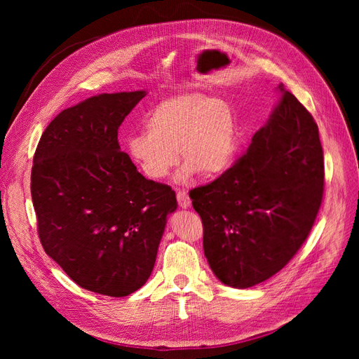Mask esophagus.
Returning <instances> with one entry per match:
<instances>
[{
  "label": "esophagus",
  "mask_w": 359,
  "mask_h": 359,
  "mask_svg": "<svg viewBox=\"0 0 359 359\" xmlns=\"http://www.w3.org/2000/svg\"><path fill=\"white\" fill-rule=\"evenodd\" d=\"M177 199H178V205L184 210L189 208V206L191 205V199H190L189 193L186 190H178L177 191Z\"/></svg>",
  "instance_id": "esophagus-1"
}]
</instances>
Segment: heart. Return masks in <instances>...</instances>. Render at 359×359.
I'll return each instance as SVG.
<instances>
[{"label": "heart", "mask_w": 359, "mask_h": 359, "mask_svg": "<svg viewBox=\"0 0 359 359\" xmlns=\"http://www.w3.org/2000/svg\"><path fill=\"white\" fill-rule=\"evenodd\" d=\"M147 132L126 142L128 158L149 180L166 178L178 163L186 161L181 178L199 172L205 178L229 169L238 149L236 118L223 99L199 93L169 97L157 103L145 119Z\"/></svg>", "instance_id": "obj_1"}]
</instances>
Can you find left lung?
<instances>
[{
  "label": "left lung",
  "instance_id": "left-lung-1",
  "mask_svg": "<svg viewBox=\"0 0 359 359\" xmlns=\"http://www.w3.org/2000/svg\"><path fill=\"white\" fill-rule=\"evenodd\" d=\"M280 99L245 154L190 199L203 253L223 285L247 289L285 268L307 240L323 196L318 124L297 97Z\"/></svg>",
  "mask_w": 359,
  "mask_h": 359
}]
</instances>
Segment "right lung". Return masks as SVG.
I'll return each mask as SVG.
<instances>
[{"label":"right lung","instance_id":"right-lung-1","mask_svg":"<svg viewBox=\"0 0 359 359\" xmlns=\"http://www.w3.org/2000/svg\"><path fill=\"white\" fill-rule=\"evenodd\" d=\"M147 91L93 95L52 119L37 145L31 198L49 257L76 285L106 297L142 287L156 264L175 191L147 180L118 128Z\"/></svg>","mask_w":359,"mask_h":359}]
</instances>
